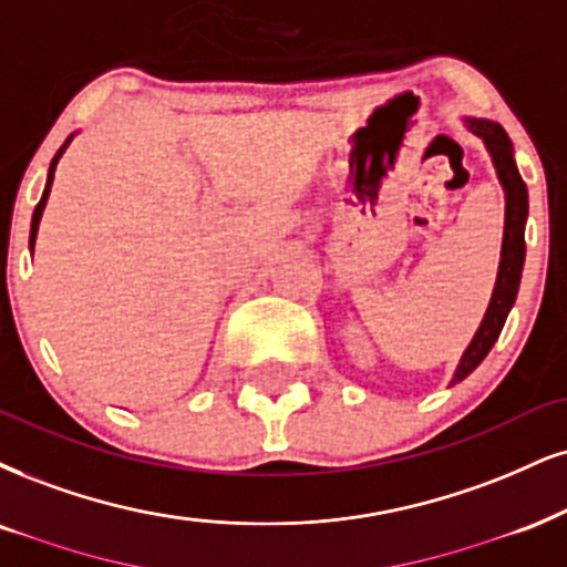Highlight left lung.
<instances>
[{
    "label": "left lung",
    "mask_w": 567,
    "mask_h": 567,
    "mask_svg": "<svg viewBox=\"0 0 567 567\" xmlns=\"http://www.w3.org/2000/svg\"><path fill=\"white\" fill-rule=\"evenodd\" d=\"M467 128L473 134L484 138L486 150L492 152L494 167H497V176L505 188V239H502V260L497 272V286H494L492 302L484 320H481L476 337H473L471 347L465 349L463 360H460L457 370H454L452 383L467 379L481 365V360L486 358L488 349L494 347V341L499 339L502 326H505L509 307L515 305L520 286V272L523 260H526V218H528V192L523 184L518 165L513 159V142L505 134L499 123L492 121H476V117H467Z\"/></svg>",
    "instance_id": "obj_1"
}]
</instances>
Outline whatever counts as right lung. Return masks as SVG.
I'll return each instance as SVG.
<instances>
[{"mask_svg":"<svg viewBox=\"0 0 567 567\" xmlns=\"http://www.w3.org/2000/svg\"><path fill=\"white\" fill-rule=\"evenodd\" d=\"M70 138H73V136H68V142L60 146V152H58V155H54V159H52V165H49V178H47V188H44V197H41V202H39V205H37V209H33V220H31V251H33V244H37V234H39V220H41V213H44V207H47V199H49V192H52V181H54V167H58V163H60V157H62V152H65V150H68Z\"/></svg>","mask_w":567,"mask_h":567,"instance_id":"right-lung-1","label":"right lung"}]
</instances>
